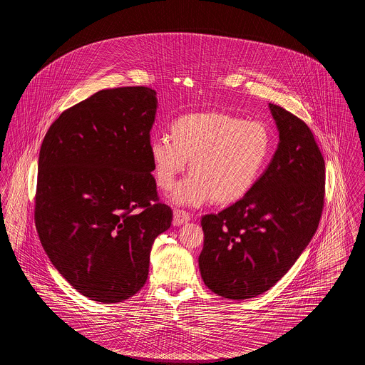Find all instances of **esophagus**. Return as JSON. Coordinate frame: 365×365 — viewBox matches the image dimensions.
<instances>
[{
  "label": "esophagus",
  "instance_id": "obj_1",
  "mask_svg": "<svg viewBox=\"0 0 365 365\" xmlns=\"http://www.w3.org/2000/svg\"><path fill=\"white\" fill-rule=\"evenodd\" d=\"M190 220V213L183 209H175L174 210V226H182Z\"/></svg>",
  "mask_w": 365,
  "mask_h": 365
}]
</instances>
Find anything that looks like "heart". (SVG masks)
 Wrapping results in <instances>:
<instances>
[{
	"mask_svg": "<svg viewBox=\"0 0 365 365\" xmlns=\"http://www.w3.org/2000/svg\"><path fill=\"white\" fill-rule=\"evenodd\" d=\"M274 153V135L262 122L223 112L176 119L170 137L149 143L157 186L171 190L190 161L191 174L175 189L176 204L201 207L213 200L232 204L255 187Z\"/></svg>",
	"mask_w": 365,
	"mask_h": 365,
	"instance_id": "b5f03b06",
	"label": "heart"
}]
</instances>
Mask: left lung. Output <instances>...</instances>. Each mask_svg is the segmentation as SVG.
<instances>
[{"instance_id": "8db88e82", "label": "left lung", "mask_w": 365, "mask_h": 365, "mask_svg": "<svg viewBox=\"0 0 365 365\" xmlns=\"http://www.w3.org/2000/svg\"><path fill=\"white\" fill-rule=\"evenodd\" d=\"M279 145L242 200L201 219L198 265L215 294L246 299L269 290L311 242L324 207V158L311 128L269 104Z\"/></svg>"}]
</instances>
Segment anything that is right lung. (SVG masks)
I'll use <instances>...</instances> for the list:
<instances>
[{
    "mask_svg": "<svg viewBox=\"0 0 365 365\" xmlns=\"http://www.w3.org/2000/svg\"><path fill=\"white\" fill-rule=\"evenodd\" d=\"M156 109L150 87L100 90L64 110L39 150V240L63 278L93 301L137 294L152 245L173 222L150 174Z\"/></svg>",
    "mask_w": 365,
    "mask_h": 365,
    "instance_id": "add662e5",
    "label": "right lung"
}]
</instances>
